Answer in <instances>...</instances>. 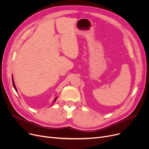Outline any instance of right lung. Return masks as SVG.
<instances>
[{"label":"right lung","mask_w":149,"mask_h":149,"mask_svg":"<svg viewBox=\"0 0 149 149\" xmlns=\"http://www.w3.org/2000/svg\"><path fill=\"white\" fill-rule=\"evenodd\" d=\"M12 81H13V87H14V89L15 90V91L17 92V89H16V87H15V84H14V80H13V76H12ZM57 97H56V98L54 99V101H56V100H57Z\"/></svg>","instance_id":"obj_1"}]
</instances>
